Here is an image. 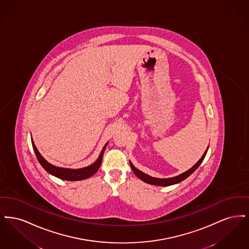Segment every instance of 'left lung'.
<instances>
[{
    "mask_svg": "<svg viewBox=\"0 0 249 249\" xmlns=\"http://www.w3.org/2000/svg\"><path fill=\"white\" fill-rule=\"evenodd\" d=\"M208 147H209V145H208ZM208 147H207V149L205 150V152L203 153L202 155V157H201V159L198 160V162L195 164V165L192 166L191 168H190V170H188L187 172H185V173H183V174H181V175H179V176H177V177H175V178H152V177H150V176H148V175H146V174H144V173H142L141 172L140 170H138V169H136L133 164L131 163V161H130V165L131 167V170L133 171V173L135 174V176L137 177V178H140L141 180H142L143 182H145V183H148V184H151V185H156V186H160V187H167V186H171V185H175V184H178L179 182H181V181H183V180H185L186 178H189L190 175L200 166L201 162H202V160H204V157H205V155L207 153V150H208Z\"/></svg>",
    "mask_w": 249,
    "mask_h": 249,
    "instance_id": "obj_1",
    "label": "left lung"
}]
</instances>
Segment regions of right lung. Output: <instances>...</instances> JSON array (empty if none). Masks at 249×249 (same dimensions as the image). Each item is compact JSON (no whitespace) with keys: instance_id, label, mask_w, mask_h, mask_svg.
Wrapping results in <instances>:
<instances>
[{"instance_id":"add662e5","label":"right lung","mask_w":249,"mask_h":249,"mask_svg":"<svg viewBox=\"0 0 249 249\" xmlns=\"http://www.w3.org/2000/svg\"><path fill=\"white\" fill-rule=\"evenodd\" d=\"M32 143H33V147L34 150L36 152V158L39 161V163L42 165V167L49 173L50 175L56 177V178L62 179V180H67V181H78V180H83L87 178H90L94 175L95 173L99 170L101 163H102V160H103V156L104 152L106 150L107 143L104 146V148L101 151V154L99 156V158L97 159V160L94 163H92L91 165L88 166V167H84L80 169H68V168H61V167H57V166L52 165L51 163H49L47 161L42 155L39 153L38 149L36 148V144L33 141L32 138Z\"/></svg>"}]
</instances>
